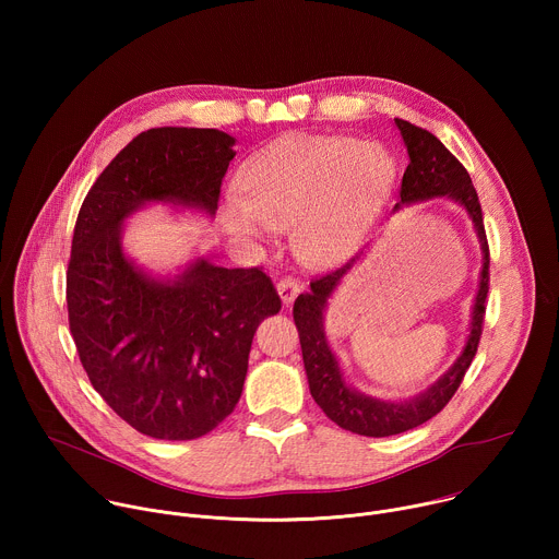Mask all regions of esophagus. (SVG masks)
<instances>
[{
    "label": "esophagus",
    "instance_id": "1",
    "mask_svg": "<svg viewBox=\"0 0 559 559\" xmlns=\"http://www.w3.org/2000/svg\"><path fill=\"white\" fill-rule=\"evenodd\" d=\"M300 281L298 278H292V276H283L278 283H276V289H278V296L283 300V305H292L294 298L298 296L300 292Z\"/></svg>",
    "mask_w": 559,
    "mask_h": 559
}]
</instances>
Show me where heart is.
I'll return each instance as SVG.
<instances>
[{
    "label": "heart",
    "mask_w": 559,
    "mask_h": 559,
    "mask_svg": "<svg viewBox=\"0 0 559 559\" xmlns=\"http://www.w3.org/2000/svg\"><path fill=\"white\" fill-rule=\"evenodd\" d=\"M393 175V158L380 143L289 134L250 158L241 175L243 197L229 192L223 199V227L246 246L292 227V248L305 265H336L362 246Z\"/></svg>",
    "instance_id": "heart-1"
}]
</instances>
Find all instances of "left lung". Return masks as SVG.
Returning <instances> with one entry per match:
<instances>
[{"label": "left lung", "mask_w": 559, "mask_h": 559, "mask_svg": "<svg viewBox=\"0 0 559 559\" xmlns=\"http://www.w3.org/2000/svg\"><path fill=\"white\" fill-rule=\"evenodd\" d=\"M395 126L401 130L403 141L407 145V154H409V166L401 183V203L395 205V210L401 205H412L433 197H447L460 203L468 212L475 234L480 238L483 272H480V287H477V294H475L471 328H468V336L462 347V354L449 367V371L440 376L427 391L403 403L380 401V397L365 395L354 386H349L343 378L341 365L325 336L323 316L328 309V300L332 298L341 281L349 274L358 257L345 263L343 267L311 281L309 292L296 298L294 323L300 338L302 362H305L311 397L316 401V405L325 412V416L334 420L338 427L352 433L369 436V438H384V436L409 431L431 420L436 414H440L447 407V403L457 391L477 352V343H480L485 309H487V292H489V243H487V231L483 221V207H480V201H477V192L471 183L468 173L442 145V141L433 136L429 130H423L405 119H395Z\"/></svg>", "instance_id": "left-lung-1"}]
</instances>
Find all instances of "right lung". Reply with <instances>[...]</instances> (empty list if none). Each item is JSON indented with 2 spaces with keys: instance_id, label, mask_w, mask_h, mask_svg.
<instances>
[{
  "instance_id": "obj_1",
  "label": "right lung",
  "mask_w": 559,
  "mask_h": 559,
  "mask_svg": "<svg viewBox=\"0 0 559 559\" xmlns=\"http://www.w3.org/2000/svg\"><path fill=\"white\" fill-rule=\"evenodd\" d=\"M234 136L152 128L99 175L79 210L66 274L70 334L93 386L132 429L194 440L241 397L252 338L281 298L261 267L197 259L154 278L121 246L123 221L147 203L216 214Z\"/></svg>"
}]
</instances>
